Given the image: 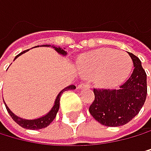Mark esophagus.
<instances>
[{
    "label": "esophagus",
    "instance_id": "esophagus-1",
    "mask_svg": "<svg viewBox=\"0 0 151 151\" xmlns=\"http://www.w3.org/2000/svg\"><path fill=\"white\" fill-rule=\"evenodd\" d=\"M88 87H90L89 82H82V83H80L78 86H77V88H78L79 90L83 89V88H88Z\"/></svg>",
    "mask_w": 151,
    "mask_h": 151
}]
</instances>
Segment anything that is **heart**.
<instances>
[{
  "mask_svg": "<svg viewBox=\"0 0 151 151\" xmlns=\"http://www.w3.org/2000/svg\"><path fill=\"white\" fill-rule=\"evenodd\" d=\"M133 62L123 51L99 49L83 55L77 60L78 70L88 76H93L95 83L104 88H112L129 76Z\"/></svg>",
  "mask_w": 151,
  "mask_h": 151,
  "instance_id": "heart-1",
  "label": "heart"
}]
</instances>
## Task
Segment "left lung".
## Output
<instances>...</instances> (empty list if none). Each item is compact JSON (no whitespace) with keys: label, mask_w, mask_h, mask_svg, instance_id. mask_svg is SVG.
<instances>
[{"label":"left lung","mask_w":151,"mask_h":151,"mask_svg":"<svg viewBox=\"0 0 151 151\" xmlns=\"http://www.w3.org/2000/svg\"><path fill=\"white\" fill-rule=\"evenodd\" d=\"M133 62L129 78L118 89H93L94 100L89 108L90 114L107 127H120L129 123L142 109L147 97V75L141 60L129 53Z\"/></svg>","instance_id":"8db88e82"}]
</instances>
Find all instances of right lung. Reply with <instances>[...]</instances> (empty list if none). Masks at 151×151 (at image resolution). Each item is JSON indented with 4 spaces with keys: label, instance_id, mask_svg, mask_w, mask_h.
Segmentation results:
<instances>
[{
    "label": "right lung",
    "instance_id": "right-lung-1",
    "mask_svg": "<svg viewBox=\"0 0 151 151\" xmlns=\"http://www.w3.org/2000/svg\"><path fill=\"white\" fill-rule=\"evenodd\" d=\"M41 46H43V47H49V46H51V45L45 44V45H41ZM51 47L54 48V50H56L59 55H61V56H63V57H65L66 55H67V52L65 51V48L62 49L60 47H56L55 45H52ZM27 51H29V50L23 51V52H22L21 54H19L18 56H16L15 59H16L17 58H19V56H21V55H22V54H24L25 52H27ZM15 59H14V60H15ZM75 89H76V86L75 85H70V86H68V87L64 88L63 90H61L60 92H59V93L58 94L56 100H55L54 106L50 110V111H48L47 114H44L43 116H40V117H39V118H36V119H24V118H22V117H19V116L15 114L14 112H12V111H11L10 109L7 107V105H6L5 103L4 104H5L6 110H7L8 114H10V116L12 117V119L15 122H16L18 125H19L21 127H22L24 129H44V128L47 127V126H49L53 122V120L56 118L57 114H58V109H59V100H60L61 94L64 92H65V91H68V90H75Z\"/></svg>",
    "mask_w": 151,
    "mask_h": 151
}]
</instances>
